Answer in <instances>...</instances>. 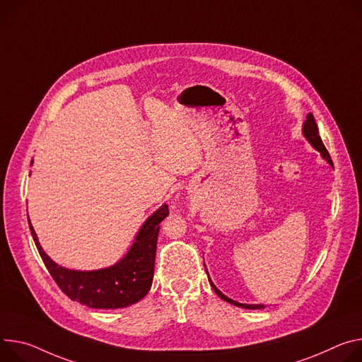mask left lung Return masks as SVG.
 I'll list each match as a JSON object with an SVG mask.
<instances>
[{
  "label": "left lung",
  "instance_id": "left-lung-1",
  "mask_svg": "<svg viewBox=\"0 0 362 362\" xmlns=\"http://www.w3.org/2000/svg\"><path fill=\"white\" fill-rule=\"evenodd\" d=\"M303 136L306 137V140L312 144V147H315L319 153H320V156L331 164L332 166V160H331V156H329V153H327V150H326V147L323 146V143H322V140H320V136H319V129H317V125H316V121H315V118H313V115L312 114H308V117H306V121L303 122ZM206 269V267H205ZM206 274H208V272H206ZM208 279H209V274H208ZM209 283H211V286H212V288L215 290V293L219 296V298L222 299V300H225V302H228V303H231V305H234V306H238V308H244V309H264L266 306L264 305H247V303H240V302H235V300H233V299H229V298H226V296L222 293V291H219L218 288H216V286L212 283V280L209 279Z\"/></svg>",
  "mask_w": 362,
  "mask_h": 362
}]
</instances>
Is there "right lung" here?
Segmentation results:
<instances>
[{
  "label": "right lung",
  "mask_w": 362,
  "mask_h": 362,
  "mask_svg": "<svg viewBox=\"0 0 362 362\" xmlns=\"http://www.w3.org/2000/svg\"><path fill=\"white\" fill-rule=\"evenodd\" d=\"M168 215V205H161L143 223L122 259L111 267L92 272L69 270L56 264L43 251L30 219L28 226L46 269L71 300L93 309H118L137 303L148 293L154 276L160 222Z\"/></svg>",
  "instance_id": "right-lung-1"
}]
</instances>
